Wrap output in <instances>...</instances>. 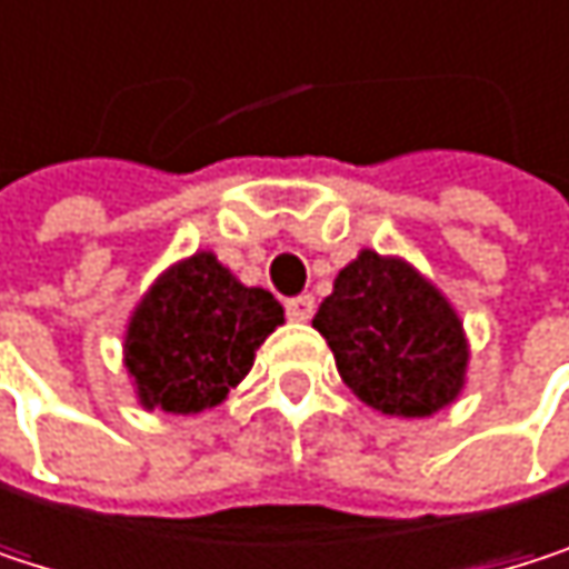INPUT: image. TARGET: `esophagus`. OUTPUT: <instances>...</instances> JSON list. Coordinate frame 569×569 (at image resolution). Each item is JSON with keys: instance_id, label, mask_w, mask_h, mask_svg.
<instances>
[{"instance_id": "1", "label": "esophagus", "mask_w": 569, "mask_h": 569, "mask_svg": "<svg viewBox=\"0 0 569 569\" xmlns=\"http://www.w3.org/2000/svg\"><path fill=\"white\" fill-rule=\"evenodd\" d=\"M313 310H317V300L310 293H300V297L287 300V317L297 320V323H307L313 317Z\"/></svg>"}]
</instances>
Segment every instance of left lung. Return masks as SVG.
Listing matches in <instances>:
<instances>
[{"mask_svg":"<svg viewBox=\"0 0 569 569\" xmlns=\"http://www.w3.org/2000/svg\"><path fill=\"white\" fill-rule=\"evenodd\" d=\"M313 327L343 383L390 417H430L457 400L467 340L450 303L400 259L363 249L333 282Z\"/></svg>","mask_w":569,"mask_h":569,"instance_id":"8db88e82","label":"left lung"}]
</instances>
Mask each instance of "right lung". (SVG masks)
I'll use <instances>...</instances> for the list:
<instances>
[{"instance_id":"right-lung-1","label":"right lung","mask_w":569,"mask_h":569,"mask_svg":"<svg viewBox=\"0 0 569 569\" xmlns=\"http://www.w3.org/2000/svg\"><path fill=\"white\" fill-rule=\"evenodd\" d=\"M279 323L282 307L272 293L242 287L212 252L172 266L126 333V367L142 407L199 413L222 403Z\"/></svg>"}]
</instances>
